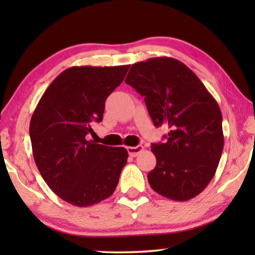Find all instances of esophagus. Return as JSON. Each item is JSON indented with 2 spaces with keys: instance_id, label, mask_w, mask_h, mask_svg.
Here are the masks:
<instances>
[{
  "instance_id": "esophagus-1",
  "label": "esophagus",
  "mask_w": 255,
  "mask_h": 255,
  "mask_svg": "<svg viewBox=\"0 0 255 255\" xmlns=\"http://www.w3.org/2000/svg\"><path fill=\"white\" fill-rule=\"evenodd\" d=\"M143 149H144V147H143V146H141V145H137V146H129V147H127L128 154L130 155V156H132V157L137 156V155L139 154Z\"/></svg>"
}]
</instances>
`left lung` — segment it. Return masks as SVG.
<instances>
[{
	"label": "left lung",
	"instance_id": "obj_1",
	"mask_svg": "<svg viewBox=\"0 0 255 255\" xmlns=\"http://www.w3.org/2000/svg\"><path fill=\"white\" fill-rule=\"evenodd\" d=\"M125 82L145 98L156 127H169L165 143L152 144L156 166L148 173L155 192L175 201L199 195L217 170L224 148L217 101L190 68L172 57L132 64Z\"/></svg>",
	"mask_w": 255,
	"mask_h": 255
}]
</instances>
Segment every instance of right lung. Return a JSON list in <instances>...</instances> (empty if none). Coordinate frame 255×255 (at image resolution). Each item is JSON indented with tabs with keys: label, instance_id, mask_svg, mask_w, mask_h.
<instances>
[{
	"label": "right lung",
	"instance_id": "1",
	"mask_svg": "<svg viewBox=\"0 0 255 255\" xmlns=\"http://www.w3.org/2000/svg\"><path fill=\"white\" fill-rule=\"evenodd\" d=\"M130 65L73 66L56 77L34 109L29 132L42 179L73 206L99 204L115 192L128 152L86 139Z\"/></svg>",
	"mask_w": 255,
	"mask_h": 255
}]
</instances>
